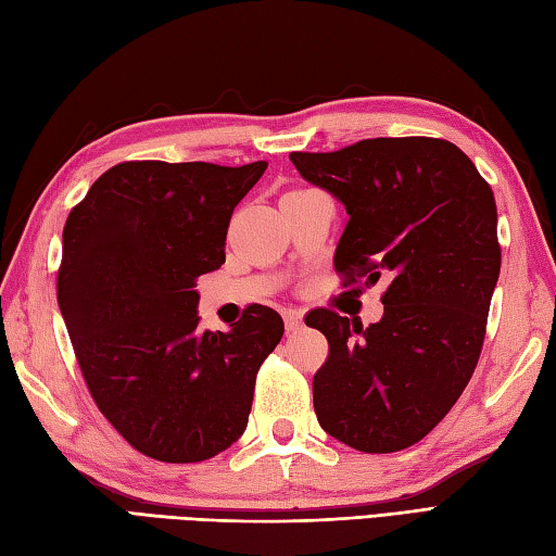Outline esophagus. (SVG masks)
<instances>
[{"label": "esophagus", "instance_id": "34e87169", "mask_svg": "<svg viewBox=\"0 0 556 556\" xmlns=\"http://www.w3.org/2000/svg\"><path fill=\"white\" fill-rule=\"evenodd\" d=\"M285 325H287V332H296V329H301L303 327V311H299V308L285 311Z\"/></svg>", "mask_w": 556, "mask_h": 556}]
</instances>
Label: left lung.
Wrapping results in <instances>:
<instances>
[{"label": "left lung", "mask_w": 556, "mask_h": 556, "mask_svg": "<svg viewBox=\"0 0 556 556\" xmlns=\"http://www.w3.org/2000/svg\"><path fill=\"white\" fill-rule=\"evenodd\" d=\"M289 160L346 207L334 253L344 287L389 279L380 323L305 317L329 344L313 377L317 420L358 452H401L452 410L478 365L502 267L492 188L442 138H368Z\"/></svg>", "instance_id": "obj_1"}]
</instances>
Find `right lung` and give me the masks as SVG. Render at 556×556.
Returning a JSON list of instances; mask_svg holds the SVG:
<instances>
[{
    "instance_id": "right-lung-1",
    "label": "right lung",
    "mask_w": 556,
    "mask_h": 556,
    "mask_svg": "<svg viewBox=\"0 0 556 556\" xmlns=\"http://www.w3.org/2000/svg\"><path fill=\"white\" fill-rule=\"evenodd\" d=\"M267 162H122L64 224L56 301L90 396L124 440L198 464L243 434L255 375L285 323L248 305L200 332L195 281L224 263L229 219Z\"/></svg>"
}]
</instances>
